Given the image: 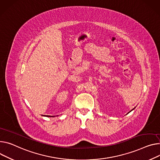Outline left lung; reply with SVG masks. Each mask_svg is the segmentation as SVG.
I'll return each instance as SVG.
<instances>
[{"label": "left lung", "mask_w": 160, "mask_h": 160, "mask_svg": "<svg viewBox=\"0 0 160 160\" xmlns=\"http://www.w3.org/2000/svg\"><path fill=\"white\" fill-rule=\"evenodd\" d=\"M134 109V108H133V109ZM132 110H131V111H132Z\"/></svg>", "instance_id": "obj_1"}]
</instances>
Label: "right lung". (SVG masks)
<instances>
[{
  "mask_svg": "<svg viewBox=\"0 0 160 160\" xmlns=\"http://www.w3.org/2000/svg\"><path fill=\"white\" fill-rule=\"evenodd\" d=\"M47 117H50V116H48V115H47Z\"/></svg>",
  "mask_w": 160,
  "mask_h": 160,
  "instance_id": "right-lung-1",
  "label": "right lung"
}]
</instances>
